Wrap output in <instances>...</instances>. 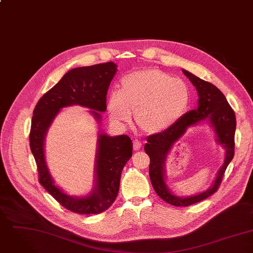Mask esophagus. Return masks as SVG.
<instances>
[{"label": "esophagus", "instance_id": "obj_1", "mask_svg": "<svg viewBox=\"0 0 253 253\" xmlns=\"http://www.w3.org/2000/svg\"><path fill=\"white\" fill-rule=\"evenodd\" d=\"M141 148H142V143L138 140H134L133 141V149L135 151H139Z\"/></svg>", "mask_w": 253, "mask_h": 253}]
</instances>
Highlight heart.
<instances>
[{"mask_svg": "<svg viewBox=\"0 0 253 253\" xmlns=\"http://www.w3.org/2000/svg\"><path fill=\"white\" fill-rule=\"evenodd\" d=\"M190 101L191 90L184 80L157 68H147L122 77L118 93L109 96L107 109L119 124L129 123L135 111L137 125L149 134H157L172 127Z\"/></svg>", "mask_w": 253, "mask_h": 253, "instance_id": "obj_1", "label": "heart"}]
</instances>
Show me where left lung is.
<instances>
[{
  "mask_svg": "<svg viewBox=\"0 0 253 253\" xmlns=\"http://www.w3.org/2000/svg\"><path fill=\"white\" fill-rule=\"evenodd\" d=\"M183 73L190 79L198 91V108L187 112L169 129L148 137V143L145 145V152L149 154L151 159L150 178L152 187L160 199L175 206H189L202 202L216 193L235 153L236 115L226 97L213 84L202 80L185 69H183ZM205 120L210 122L216 133V140L226 151L224 163L211 188L193 197H177L172 195L165 183L164 164L166 156L171 146L178 140L190 126Z\"/></svg>",
  "mask_w": 253,
  "mask_h": 253,
  "instance_id": "left-lung-1",
  "label": "left lung"
}]
</instances>
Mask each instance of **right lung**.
Segmentation results:
<instances>
[{"label": "right lung", "instance_id": "obj_1", "mask_svg": "<svg viewBox=\"0 0 253 253\" xmlns=\"http://www.w3.org/2000/svg\"><path fill=\"white\" fill-rule=\"evenodd\" d=\"M117 65L111 61L69 70L37 102L29 134L30 149L37 164L40 184L66 209L79 214H99L115 201L123 167L132 156L133 145L126 135L109 137L100 133L95 169V187L90 195L77 198L61 191L51 178L46 164L45 137L61 108L81 105L90 108L98 122L106 110V94Z\"/></svg>", "mask_w": 253, "mask_h": 253}]
</instances>
